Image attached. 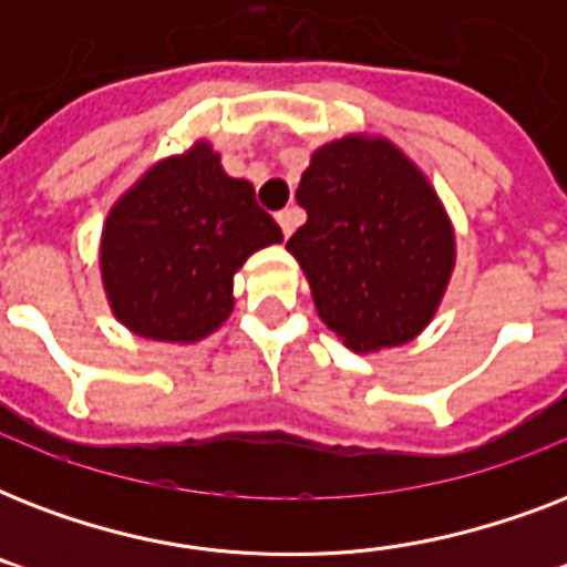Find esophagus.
<instances>
[{
    "label": "esophagus",
    "mask_w": 567,
    "mask_h": 567,
    "mask_svg": "<svg viewBox=\"0 0 567 567\" xmlns=\"http://www.w3.org/2000/svg\"><path fill=\"white\" fill-rule=\"evenodd\" d=\"M297 220H300V212H297V208H285V212L276 214V223L282 226V235H285V238L291 235L293 226H297Z\"/></svg>",
    "instance_id": "34e87169"
}]
</instances>
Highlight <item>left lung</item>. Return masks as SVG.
<instances>
[{
	"mask_svg": "<svg viewBox=\"0 0 567 567\" xmlns=\"http://www.w3.org/2000/svg\"><path fill=\"white\" fill-rule=\"evenodd\" d=\"M288 249L332 332L355 353L412 341L453 270V229L421 171L388 141L344 137L311 155Z\"/></svg>",
	"mask_w": 567,
	"mask_h": 567,
	"instance_id": "1",
	"label": "left lung"
}]
</instances>
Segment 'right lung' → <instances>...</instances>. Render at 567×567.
I'll list each match as a JSON object with an SVG mask.
<instances>
[{
	"instance_id": "add662e5",
	"label": "right lung",
	"mask_w": 567,
	"mask_h": 567,
	"mask_svg": "<svg viewBox=\"0 0 567 567\" xmlns=\"http://www.w3.org/2000/svg\"><path fill=\"white\" fill-rule=\"evenodd\" d=\"M282 229L231 179L208 144L167 158L111 208L102 229V282L132 332L199 341L231 311V276Z\"/></svg>"
}]
</instances>
